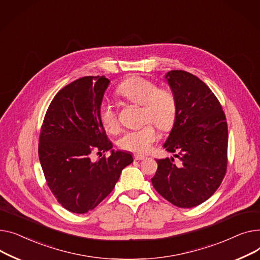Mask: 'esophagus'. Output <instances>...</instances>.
I'll list each match as a JSON object with an SVG mask.
<instances>
[{"label":"esophagus","mask_w":260,"mask_h":260,"mask_svg":"<svg viewBox=\"0 0 260 260\" xmlns=\"http://www.w3.org/2000/svg\"><path fill=\"white\" fill-rule=\"evenodd\" d=\"M133 157H134L135 160H143V159L147 158V156H146V155H143V154H134Z\"/></svg>","instance_id":"esophagus-1"}]
</instances>
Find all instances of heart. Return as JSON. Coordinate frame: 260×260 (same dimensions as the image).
<instances>
[{"label": "heart", "instance_id": "heart-1", "mask_svg": "<svg viewBox=\"0 0 260 260\" xmlns=\"http://www.w3.org/2000/svg\"><path fill=\"white\" fill-rule=\"evenodd\" d=\"M116 93L131 103L143 106L145 121H152L162 131L173 127L177 116V101L170 90L159 89L155 83L142 76H131L118 85ZM100 118L107 131H117V115L110 104L102 105ZM156 140L157 132L154 126L147 124L140 129L127 131L118 140V146L127 151L144 153L151 149Z\"/></svg>", "mask_w": 260, "mask_h": 260}]
</instances>
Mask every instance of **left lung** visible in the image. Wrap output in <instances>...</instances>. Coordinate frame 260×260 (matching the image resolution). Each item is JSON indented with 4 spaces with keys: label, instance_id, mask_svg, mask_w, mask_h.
<instances>
[{
    "label": "left lung",
    "instance_id": "left-lung-1",
    "mask_svg": "<svg viewBox=\"0 0 260 260\" xmlns=\"http://www.w3.org/2000/svg\"><path fill=\"white\" fill-rule=\"evenodd\" d=\"M165 79L177 101V116L162 147L178 158L157 159L151 178L155 190L178 208L206 202L220 186L226 170L228 125L221 106L197 76L182 70Z\"/></svg>",
    "mask_w": 260,
    "mask_h": 260
}]
</instances>
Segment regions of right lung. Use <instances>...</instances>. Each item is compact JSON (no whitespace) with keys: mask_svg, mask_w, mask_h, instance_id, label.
<instances>
[{"mask_svg":"<svg viewBox=\"0 0 260 260\" xmlns=\"http://www.w3.org/2000/svg\"><path fill=\"white\" fill-rule=\"evenodd\" d=\"M110 81L85 76L59 90L46 112L40 133L39 158L47 185L57 202L84 214L108 196L121 170L133 161L128 151L112 149L100 118ZM111 151L94 162L95 151Z\"/></svg>","mask_w":260,"mask_h":260,"instance_id":"1","label":"right lung"}]
</instances>
